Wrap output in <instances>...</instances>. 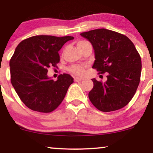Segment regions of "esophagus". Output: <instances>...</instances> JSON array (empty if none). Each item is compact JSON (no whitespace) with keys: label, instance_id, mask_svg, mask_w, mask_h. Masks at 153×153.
<instances>
[{"label":"esophagus","instance_id":"esophagus-1","mask_svg":"<svg viewBox=\"0 0 153 153\" xmlns=\"http://www.w3.org/2000/svg\"><path fill=\"white\" fill-rule=\"evenodd\" d=\"M83 80L82 78H78V77H76V78H74V80L75 82H79V81H81V80Z\"/></svg>","mask_w":153,"mask_h":153}]
</instances>
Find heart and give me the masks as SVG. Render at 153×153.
<instances>
[{
	"instance_id": "heart-1",
	"label": "heart",
	"mask_w": 153,
	"mask_h": 153,
	"mask_svg": "<svg viewBox=\"0 0 153 153\" xmlns=\"http://www.w3.org/2000/svg\"><path fill=\"white\" fill-rule=\"evenodd\" d=\"M86 42H88L84 41V40H80V41L78 42L77 46L79 48V47H82L84 44H85ZM68 71L73 73V74L78 75V76H82V75H85V67L80 65H71L68 68Z\"/></svg>"
}]
</instances>
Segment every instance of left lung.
Masks as SVG:
<instances>
[{"label": "left lung", "mask_w": 153, "mask_h": 153, "mask_svg": "<svg viewBox=\"0 0 153 153\" xmlns=\"http://www.w3.org/2000/svg\"><path fill=\"white\" fill-rule=\"evenodd\" d=\"M92 44L95 52L93 68L106 73V82L92 79L94 88L88 94L97 109L110 112L127 106L140 81L141 57L134 44L125 35L106 29L80 34Z\"/></svg>", "instance_id": "1"}]
</instances>
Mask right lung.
Instances as JSON below:
<instances>
[{"label":"right lung","mask_w":153,"mask_h":153,"mask_svg":"<svg viewBox=\"0 0 153 153\" xmlns=\"http://www.w3.org/2000/svg\"><path fill=\"white\" fill-rule=\"evenodd\" d=\"M74 37L37 35L23 40L10 59V82L22 101L35 111L50 113L62 103L73 82L71 75L61 74L54 81L48 68H57L58 52Z\"/></svg>","instance_id":"add662e5"}]
</instances>
